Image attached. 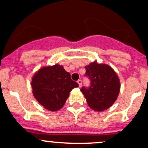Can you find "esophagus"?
<instances>
[{
	"label": "esophagus",
	"mask_w": 148,
	"mask_h": 148,
	"mask_svg": "<svg viewBox=\"0 0 148 148\" xmlns=\"http://www.w3.org/2000/svg\"><path fill=\"white\" fill-rule=\"evenodd\" d=\"M77 83H78V84H79V87H81V86H82V81H81V80H80V79L78 80Z\"/></svg>",
	"instance_id": "obj_1"
}]
</instances>
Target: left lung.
<instances>
[{
    "label": "left lung",
    "instance_id": "left-lung-1",
    "mask_svg": "<svg viewBox=\"0 0 148 148\" xmlns=\"http://www.w3.org/2000/svg\"><path fill=\"white\" fill-rule=\"evenodd\" d=\"M85 68V76L90 81V86L88 88L84 86L81 91L92 109L96 111H104L113 105L120 92L118 76L106 64L93 62Z\"/></svg>",
    "mask_w": 148,
    "mask_h": 148
}]
</instances>
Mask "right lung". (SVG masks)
I'll return each instance as SVG.
<instances>
[{"instance_id": "right-lung-1", "label": "right lung", "mask_w": 148, "mask_h": 148, "mask_svg": "<svg viewBox=\"0 0 148 148\" xmlns=\"http://www.w3.org/2000/svg\"><path fill=\"white\" fill-rule=\"evenodd\" d=\"M31 86L37 101L46 109L56 111L62 108L69 92L79 84L72 81L62 66L55 64L39 69L32 79Z\"/></svg>"}]
</instances>
